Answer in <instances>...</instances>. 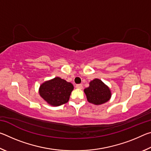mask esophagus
I'll use <instances>...</instances> for the list:
<instances>
[{"label": "esophagus", "instance_id": "34e87169", "mask_svg": "<svg viewBox=\"0 0 151 151\" xmlns=\"http://www.w3.org/2000/svg\"><path fill=\"white\" fill-rule=\"evenodd\" d=\"M76 88H79V89H82L83 88V85L81 84H79V85H76Z\"/></svg>", "mask_w": 151, "mask_h": 151}]
</instances>
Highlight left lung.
I'll list each match as a JSON object with an SVG mask.
<instances>
[{
	"label": "left lung",
	"instance_id": "1",
	"mask_svg": "<svg viewBox=\"0 0 151 151\" xmlns=\"http://www.w3.org/2000/svg\"><path fill=\"white\" fill-rule=\"evenodd\" d=\"M88 103L100 105L108 102L111 98L110 88L99 78H94L89 83V86L84 89Z\"/></svg>",
	"mask_w": 151,
	"mask_h": 151
}]
</instances>
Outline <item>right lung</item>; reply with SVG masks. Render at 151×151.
<instances>
[{
	"label": "right lung",
	"instance_id": "add662e5",
	"mask_svg": "<svg viewBox=\"0 0 151 151\" xmlns=\"http://www.w3.org/2000/svg\"><path fill=\"white\" fill-rule=\"evenodd\" d=\"M73 89L72 83L57 76L42 83L39 93L49 105L58 106L67 103Z\"/></svg>",
	"mask_w": 151,
	"mask_h": 151
}]
</instances>
